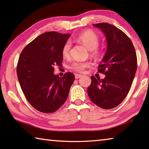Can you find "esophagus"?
I'll list each match as a JSON object with an SVG mask.
<instances>
[{"instance_id": "1", "label": "esophagus", "mask_w": 149, "mask_h": 149, "mask_svg": "<svg viewBox=\"0 0 149 149\" xmlns=\"http://www.w3.org/2000/svg\"><path fill=\"white\" fill-rule=\"evenodd\" d=\"M81 77H82L81 74H75V79H79V78H81Z\"/></svg>"}]
</instances>
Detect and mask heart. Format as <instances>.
Listing matches in <instances>:
<instances>
[{
    "label": "heart",
    "instance_id": "heart-1",
    "mask_svg": "<svg viewBox=\"0 0 149 149\" xmlns=\"http://www.w3.org/2000/svg\"><path fill=\"white\" fill-rule=\"evenodd\" d=\"M76 40L77 42L81 43L86 48L91 51L93 55L98 54L97 46L99 45V38L93 31H85L82 32L77 36ZM71 48V43L70 41H67L64 44L62 49V54L64 57H68L69 56ZM91 66V62L88 61H75L71 64L70 68L78 72H83L86 68Z\"/></svg>",
    "mask_w": 149,
    "mask_h": 149
}]
</instances>
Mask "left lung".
I'll return each mask as SVG.
<instances>
[{
  "mask_svg": "<svg viewBox=\"0 0 149 149\" xmlns=\"http://www.w3.org/2000/svg\"><path fill=\"white\" fill-rule=\"evenodd\" d=\"M93 26L100 29L106 38L107 51L98 69L105 77H91L88 95L97 106L112 109L122 103L130 89L136 72V54L130 39L122 30L107 23Z\"/></svg>",
  "mask_w": 149,
  "mask_h": 149,
  "instance_id": "8db88e82",
  "label": "left lung"
}]
</instances>
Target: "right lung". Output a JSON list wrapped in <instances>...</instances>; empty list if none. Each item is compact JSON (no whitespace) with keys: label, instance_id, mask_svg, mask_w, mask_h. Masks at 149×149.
Wrapping results in <instances>:
<instances>
[{"label":"right lung","instance_id":"right-lung-1","mask_svg":"<svg viewBox=\"0 0 149 149\" xmlns=\"http://www.w3.org/2000/svg\"><path fill=\"white\" fill-rule=\"evenodd\" d=\"M70 34L49 31L41 34L21 52L17 66L21 88L27 100L37 110L53 113L65 102L74 81L72 72L60 77L54 66H61L62 49Z\"/></svg>","mask_w":149,"mask_h":149}]
</instances>
